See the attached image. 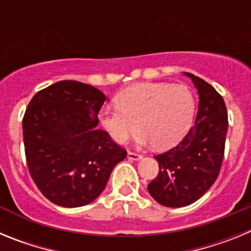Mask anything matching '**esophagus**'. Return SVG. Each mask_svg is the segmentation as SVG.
Wrapping results in <instances>:
<instances>
[{"instance_id":"obj_1","label":"esophagus","mask_w":251,"mask_h":251,"mask_svg":"<svg viewBox=\"0 0 251 251\" xmlns=\"http://www.w3.org/2000/svg\"><path fill=\"white\" fill-rule=\"evenodd\" d=\"M127 158L130 159V161H139V159H142V156H141V154H138V153L128 152Z\"/></svg>"}]
</instances>
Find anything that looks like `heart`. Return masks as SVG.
<instances>
[{
    "label": "heart",
    "instance_id": "1",
    "mask_svg": "<svg viewBox=\"0 0 251 251\" xmlns=\"http://www.w3.org/2000/svg\"><path fill=\"white\" fill-rule=\"evenodd\" d=\"M117 108L101 109L99 123L115 143L123 145L134 133L138 143L168 150L187 134L194 122L196 99L185 84L139 83L114 98Z\"/></svg>",
    "mask_w": 251,
    "mask_h": 251
}]
</instances>
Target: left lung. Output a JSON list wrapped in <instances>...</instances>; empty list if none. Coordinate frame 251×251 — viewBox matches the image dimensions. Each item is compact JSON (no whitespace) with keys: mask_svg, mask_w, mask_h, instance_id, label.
I'll return each instance as SVG.
<instances>
[{"mask_svg":"<svg viewBox=\"0 0 251 251\" xmlns=\"http://www.w3.org/2000/svg\"><path fill=\"white\" fill-rule=\"evenodd\" d=\"M199 94L195 126L178 145L154 158L159 174L148 185L162 206L183 207L197 201L214 185L224 158L227 112L223 97L201 77L183 73Z\"/></svg>","mask_w":251,"mask_h":251,"instance_id":"1","label":"left lung"}]
</instances>
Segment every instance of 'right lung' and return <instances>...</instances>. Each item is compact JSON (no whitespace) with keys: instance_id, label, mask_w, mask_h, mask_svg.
Returning <instances> with one entry per match:
<instances>
[{"instance_id":"right-lung-1","label":"right lung","mask_w":251,"mask_h":251,"mask_svg":"<svg viewBox=\"0 0 251 251\" xmlns=\"http://www.w3.org/2000/svg\"><path fill=\"white\" fill-rule=\"evenodd\" d=\"M103 92L74 80L57 81L28 103L24 145L30 175L55 205L80 207L103 192L127 152L98 129Z\"/></svg>"}]
</instances>
